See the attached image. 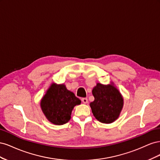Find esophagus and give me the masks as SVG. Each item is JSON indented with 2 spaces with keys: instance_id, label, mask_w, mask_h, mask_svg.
Instances as JSON below:
<instances>
[{
  "instance_id": "obj_1",
  "label": "esophagus",
  "mask_w": 160,
  "mask_h": 160,
  "mask_svg": "<svg viewBox=\"0 0 160 160\" xmlns=\"http://www.w3.org/2000/svg\"><path fill=\"white\" fill-rule=\"evenodd\" d=\"M81 101H82V102H83V103H85V104L88 103V98H82V99H81Z\"/></svg>"
}]
</instances>
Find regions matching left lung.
<instances>
[{
  "label": "left lung",
  "mask_w": 160,
  "mask_h": 160,
  "mask_svg": "<svg viewBox=\"0 0 160 160\" xmlns=\"http://www.w3.org/2000/svg\"><path fill=\"white\" fill-rule=\"evenodd\" d=\"M92 93L95 100L90 106L97 119L101 123H111L118 118L123 105V99L115 87L98 83Z\"/></svg>",
  "instance_id": "obj_1"
}]
</instances>
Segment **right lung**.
Listing matches in <instances>:
<instances>
[{
	"label": "right lung",
	"instance_id": "1",
	"mask_svg": "<svg viewBox=\"0 0 160 160\" xmlns=\"http://www.w3.org/2000/svg\"><path fill=\"white\" fill-rule=\"evenodd\" d=\"M81 100L65 85L52 84L43 97L41 106L43 113L52 123L61 125L69 122L72 110Z\"/></svg>",
	"mask_w": 160,
	"mask_h": 160
}]
</instances>
